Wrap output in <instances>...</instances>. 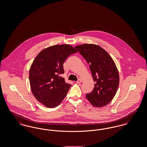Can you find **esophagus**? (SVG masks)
Segmentation results:
<instances>
[{
  "mask_svg": "<svg viewBox=\"0 0 147 147\" xmlns=\"http://www.w3.org/2000/svg\"><path fill=\"white\" fill-rule=\"evenodd\" d=\"M82 82V80L81 79H78V80L77 82V84H80V83H81Z\"/></svg>",
  "mask_w": 147,
  "mask_h": 147,
  "instance_id": "esophagus-1",
  "label": "esophagus"
}]
</instances>
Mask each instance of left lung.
Listing matches in <instances>:
<instances>
[{
  "mask_svg": "<svg viewBox=\"0 0 147 147\" xmlns=\"http://www.w3.org/2000/svg\"><path fill=\"white\" fill-rule=\"evenodd\" d=\"M89 64L95 86L86 98L96 107L110 103L117 90L119 82L118 69L111 57L100 46L85 43L75 47Z\"/></svg>",
  "mask_w": 147,
  "mask_h": 147,
  "instance_id": "8db88e82",
  "label": "left lung"
}]
</instances>
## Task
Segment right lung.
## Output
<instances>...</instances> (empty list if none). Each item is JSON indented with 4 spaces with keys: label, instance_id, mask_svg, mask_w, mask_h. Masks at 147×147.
<instances>
[{
    "label": "right lung",
    "instance_id": "obj_1",
    "mask_svg": "<svg viewBox=\"0 0 147 147\" xmlns=\"http://www.w3.org/2000/svg\"><path fill=\"white\" fill-rule=\"evenodd\" d=\"M77 52L69 45H54L42 50L34 60L29 71L31 90L46 107H57L66 96L71 85L61 77L64 72L63 63Z\"/></svg>",
    "mask_w": 147,
    "mask_h": 147
}]
</instances>
